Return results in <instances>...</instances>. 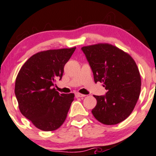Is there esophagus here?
I'll return each instance as SVG.
<instances>
[{"instance_id":"obj_1","label":"esophagus","mask_w":156,"mask_h":156,"mask_svg":"<svg viewBox=\"0 0 156 156\" xmlns=\"http://www.w3.org/2000/svg\"><path fill=\"white\" fill-rule=\"evenodd\" d=\"M85 96H86L85 94H80V93H79V92L76 93V98H82V97H85Z\"/></svg>"}]
</instances>
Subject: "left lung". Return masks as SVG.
Masks as SVG:
<instances>
[{"label":"left lung","mask_w":156,"mask_h":156,"mask_svg":"<svg viewBox=\"0 0 156 156\" xmlns=\"http://www.w3.org/2000/svg\"><path fill=\"white\" fill-rule=\"evenodd\" d=\"M92 69L94 82L103 83L104 96L94 95L92 113L104 125H116L129 117L141 92V76L135 61L116 46L98 43L81 48Z\"/></svg>","instance_id":"obj_1"}]
</instances>
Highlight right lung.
<instances>
[{"label": "right lung", "instance_id": "add662e5", "mask_svg": "<svg viewBox=\"0 0 156 156\" xmlns=\"http://www.w3.org/2000/svg\"><path fill=\"white\" fill-rule=\"evenodd\" d=\"M76 48L38 52L25 62L17 74L15 93L19 109L39 129L55 130L65 121L75 94H59L53 87L62 78L64 65Z\"/></svg>", "mask_w": 156, "mask_h": 156}]
</instances>
